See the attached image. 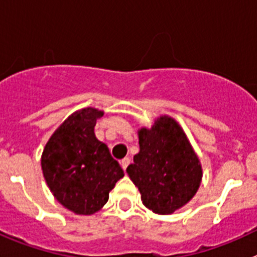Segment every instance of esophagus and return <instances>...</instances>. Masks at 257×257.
Wrapping results in <instances>:
<instances>
[{"instance_id": "1", "label": "esophagus", "mask_w": 257, "mask_h": 257, "mask_svg": "<svg viewBox=\"0 0 257 257\" xmlns=\"http://www.w3.org/2000/svg\"><path fill=\"white\" fill-rule=\"evenodd\" d=\"M131 163V160L130 158H128V157H124L123 160L121 161V166H122V169L123 170H126L127 167H128V165H130Z\"/></svg>"}]
</instances>
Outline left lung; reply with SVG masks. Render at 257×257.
I'll list each match as a JSON object with an SVG mask.
<instances>
[{"mask_svg":"<svg viewBox=\"0 0 257 257\" xmlns=\"http://www.w3.org/2000/svg\"><path fill=\"white\" fill-rule=\"evenodd\" d=\"M140 152L127 174L149 210L169 215L193 198L202 170L198 157L176 122L161 117L151 130L139 131Z\"/></svg>","mask_w":257,"mask_h":257,"instance_id":"obj_1","label":"left lung"}]
</instances>
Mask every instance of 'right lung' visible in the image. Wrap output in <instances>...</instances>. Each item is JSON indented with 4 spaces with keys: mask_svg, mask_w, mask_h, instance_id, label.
<instances>
[{
    "mask_svg": "<svg viewBox=\"0 0 257 257\" xmlns=\"http://www.w3.org/2000/svg\"><path fill=\"white\" fill-rule=\"evenodd\" d=\"M103 112L81 109L50 138L42 154V171L54 197L68 210L91 215L100 210L123 170L95 136Z\"/></svg>",
    "mask_w": 257,
    "mask_h": 257,
    "instance_id": "1",
    "label": "right lung"
}]
</instances>
